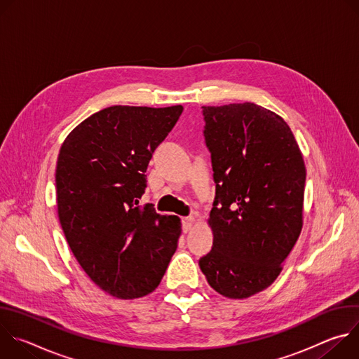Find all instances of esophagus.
Masks as SVG:
<instances>
[{
    "instance_id": "obj_1",
    "label": "esophagus",
    "mask_w": 359,
    "mask_h": 359,
    "mask_svg": "<svg viewBox=\"0 0 359 359\" xmlns=\"http://www.w3.org/2000/svg\"><path fill=\"white\" fill-rule=\"evenodd\" d=\"M194 222H196V220H194V217H191V216H190V217H184V219L182 220V223H183V231L187 233V231L193 227Z\"/></svg>"
}]
</instances>
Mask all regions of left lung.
I'll use <instances>...</instances> for the list:
<instances>
[{
    "label": "left lung",
    "instance_id": "8db88e82",
    "mask_svg": "<svg viewBox=\"0 0 359 359\" xmlns=\"http://www.w3.org/2000/svg\"><path fill=\"white\" fill-rule=\"evenodd\" d=\"M212 151L213 248L198 260L223 297L243 299L269 288L302 229L305 165L276 112L244 102L203 107Z\"/></svg>",
    "mask_w": 359,
    "mask_h": 359
}]
</instances>
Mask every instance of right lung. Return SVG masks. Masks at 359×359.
Segmentation results:
<instances>
[{
  "instance_id": "right-lung-1",
  "label": "right lung",
  "mask_w": 359,
  "mask_h": 359,
  "mask_svg": "<svg viewBox=\"0 0 359 359\" xmlns=\"http://www.w3.org/2000/svg\"><path fill=\"white\" fill-rule=\"evenodd\" d=\"M182 105L102 109L64 140L57 206L65 238L88 277L105 292L135 299L155 290L182 234L177 216L139 209L151 153L173 129Z\"/></svg>"
}]
</instances>
